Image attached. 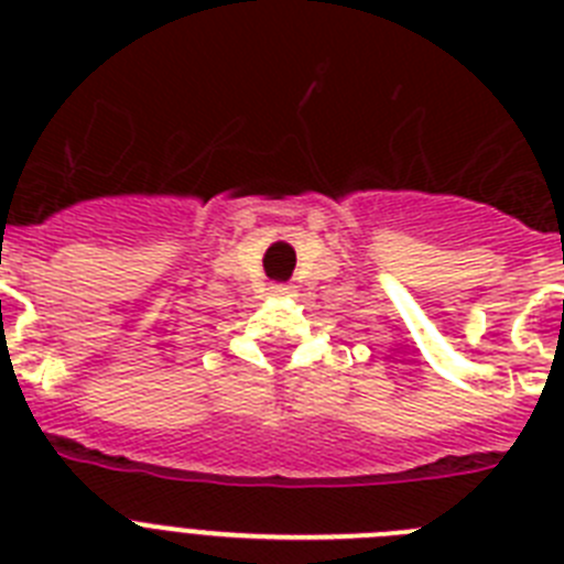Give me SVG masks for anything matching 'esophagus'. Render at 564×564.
<instances>
[{"label": "esophagus", "mask_w": 564, "mask_h": 564, "mask_svg": "<svg viewBox=\"0 0 564 564\" xmlns=\"http://www.w3.org/2000/svg\"><path fill=\"white\" fill-rule=\"evenodd\" d=\"M271 293L273 296H291L293 288L291 285H271Z\"/></svg>", "instance_id": "obj_1"}]
</instances>
